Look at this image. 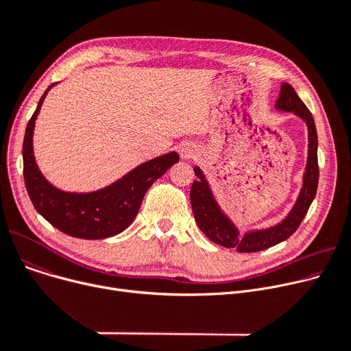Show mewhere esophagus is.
Masks as SVG:
<instances>
[{
    "mask_svg": "<svg viewBox=\"0 0 351 351\" xmlns=\"http://www.w3.org/2000/svg\"><path fill=\"white\" fill-rule=\"evenodd\" d=\"M197 154H199V147L192 142H185L179 146V155L182 159H192Z\"/></svg>",
    "mask_w": 351,
    "mask_h": 351,
    "instance_id": "obj_1",
    "label": "esophagus"
}]
</instances>
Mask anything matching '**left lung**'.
I'll use <instances>...</instances> for the list:
<instances>
[{"mask_svg": "<svg viewBox=\"0 0 351 351\" xmlns=\"http://www.w3.org/2000/svg\"><path fill=\"white\" fill-rule=\"evenodd\" d=\"M274 108L280 112H291L299 117L307 126V162L302 178V188L296 202L289 213L269 228L250 229L241 234L233 220L220 206L210 183L199 166L193 171L197 180L193 182L191 189V204L195 220L199 229L204 232L212 242L228 249H236L241 253H252L269 249L290 237L300 226L313 199L317 192L319 183V165H317V132L316 123L311 112L296 94L291 85L283 82L280 85V94Z\"/></svg>", "mask_w": 351, "mask_h": 351, "instance_id": "left-lung-1", "label": "left lung"}]
</instances>
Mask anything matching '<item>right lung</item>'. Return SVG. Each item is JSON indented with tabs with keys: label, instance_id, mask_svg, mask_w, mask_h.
Returning <instances> with one entry per match:
<instances>
[{
	"label": "right lung",
	"instance_id": "obj_1",
	"mask_svg": "<svg viewBox=\"0 0 351 351\" xmlns=\"http://www.w3.org/2000/svg\"><path fill=\"white\" fill-rule=\"evenodd\" d=\"M55 85L52 84L44 92L25 129L23 160L29 199L36 212L53 228L72 237L95 241L119 234L134 222L146 191L179 162V155L173 151L142 162L122 178L97 191L68 192L57 188L43 175L34 155L35 122L47 94Z\"/></svg>",
	"mask_w": 351,
	"mask_h": 351
}]
</instances>
